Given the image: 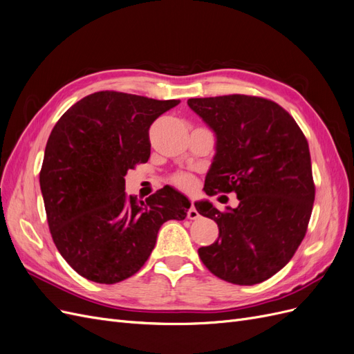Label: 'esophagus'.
I'll return each instance as SVG.
<instances>
[{
	"label": "esophagus",
	"mask_w": 354,
	"mask_h": 354,
	"mask_svg": "<svg viewBox=\"0 0 354 354\" xmlns=\"http://www.w3.org/2000/svg\"><path fill=\"white\" fill-rule=\"evenodd\" d=\"M188 219H198L200 218V213L197 212V209H196V206H194V204H191V207H189V210H188Z\"/></svg>",
	"instance_id": "34e87169"
}]
</instances>
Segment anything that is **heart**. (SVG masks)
Listing matches in <instances>:
<instances>
[{
	"label": "heart",
	"mask_w": 354,
	"mask_h": 354,
	"mask_svg": "<svg viewBox=\"0 0 354 354\" xmlns=\"http://www.w3.org/2000/svg\"><path fill=\"white\" fill-rule=\"evenodd\" d=\"M172 182H174V184H175L178 188L187 189V191L192 189L194 185H196V180H194L192 175L185 174V172H178V174H175V175L172 176Z\"/></svg>",
	"instance_id": "b5f03b06"
}]
</instances>
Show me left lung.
I'll return each instance as SVG.
<instances>
[{"instance_id":"left-lung-1","label":"left lung","mask_w":354,"mask_h":354,"mask_svg":"<svg viewBox=\"0 0 354 354\" xmlns=\"http://www.w3.org/2000/svg\"><path fill=\"white\" fill-rule=\"evenodd\" d=\"M188 106L216 135V154L204 182L207 196L235 192L238 207L219 212L197 201L219 238L198 248L213 275L236 285L275 275L297 252L315 201L309 144L277 102L253 95L189 98Z\"/></svg>"}]
</instances>
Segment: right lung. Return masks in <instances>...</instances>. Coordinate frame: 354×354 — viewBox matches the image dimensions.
<instances>
[{
    "label": "right lung",
    "mask_w": 354,
    "mask_h": 354,
    "mask_svg": "<svg viewBox=\"0 0 354 354\" xmlns=\"http://www.w3.org/2000/svg\"><path fill=\"white\" fill-rule=\"evenodd\" d=\"M179 100L100 91L77 101L51 131L39 184L53 241L81 277L116 283L138 272L160 226L184 221L191 203L172 187L138 201L124 176L148 162V129Z\"/></svg>",
    "instance_id": "right-lung-1"
}]
</instances>
